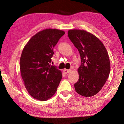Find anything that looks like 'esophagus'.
I'll return each instance as SVG.
<instances>
[{
    "instance_id": "esophagus-1",
    "label": "esophagus",
    "mask_w": 124,
    "mask_h": 124,
    "mask_svg": "<svg viewBox=\"0 0 124 124\" xmlns=\"http://www.w3.org/2000/svg\"><path fill=\"white\" fill-rule=\"evenodd\" d=\"M71 71V70L70 69H64L63 72H64V73H65V74H67V73H69Z\"/></svg>"
}]
</instances>
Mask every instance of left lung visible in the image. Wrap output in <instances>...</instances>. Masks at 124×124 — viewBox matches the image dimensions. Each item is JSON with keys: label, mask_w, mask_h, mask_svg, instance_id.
I'll return each instance as SVG.
<instances>
[{"label": "left lung", "mask_w": 124, "mask_h": 124, "mask_svg": "<svg viewBox=\"0 0 124 124\" xmlns=\"http://www.w3.org/2000/svg\"><path fill=\"white\" fill-rule=\"evenodd\" d=\"M70 40L78 50L81 64L75 91L80 95L91 97L101 91L108 78L110 63L108 52L100 39L84 30L68 32Z\"/></svg>", "instance_id": "8db88e82"}]
</instances>
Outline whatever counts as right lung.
<instances>
[{"instance_id":"obj_1","label":"right lung","mask_w":124,"mask_h":124,"mask_svg":"<svg viewBox=\"0 0 124 124\" xmlns=\"http://www.w3.org/2000/svg\"><path fill=\"white\" fill-rule=\"evenodd\" d=\"M64 33L57 29L41 30L32 36L23 49L21 74L26 89L34 99L46 101L56 93L62 73L49 63L53 48Z\"/></svg>"}]
</instances>
